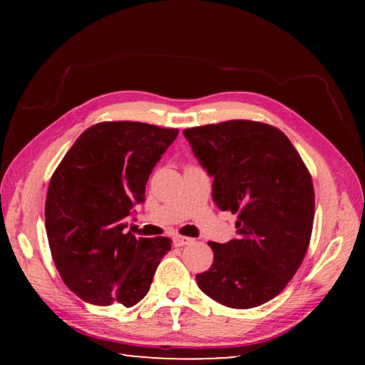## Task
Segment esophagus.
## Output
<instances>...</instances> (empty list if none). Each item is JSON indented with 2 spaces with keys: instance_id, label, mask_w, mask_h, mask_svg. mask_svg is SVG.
Instances as JSON below:
<instances>
[{
  "instance_id": "obj_1",
  "label": "esophagus",
  "mask_w": 365,
  "mask_h": 365,
  "mask_svg": "<svg viewBox=\"0 0 365 365\" xmlns=\"http://www.w3.org/2000/svg\"><path fill=\"white\" fill-rule=\"evenodd\" d=\"M172 242H174V246H185L193 243V238L182 237V235H174V237H172Z\"/></svg>"
}]
</instances>
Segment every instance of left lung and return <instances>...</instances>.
<instances>
[{
  "label": "left lung",
  "instance_id": "8db88e82",
  "mask_svg": "<svg viewBox=\"0 0 365 365\" xmlns=\"http://www.w3.org/2000/svg\"><path fill=\"white\" fill-rule=\"evenodd\" d=\"M214 178L212 200L237 215V238L209 242L214 262L196 275L209 298L233 309L261 306L293 279L314 224V187L292 141L262 122L227 120L183 130Z\"/></svg>",
  "mask_w": 365,
  "mask_h": 365
}]
</instances>
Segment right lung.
Instances as JSON below:
<instances>
[{
  "label": "right lung",
  "instance_id": "right-lung-1",
  "mask_svg": "<svg viewBox=\"0 0 365 365\" xmlns=\"http://www.w3.org/2000/svg\"><path fill=\"white\" fill-rule=\"evenodd\" d=\"M177 135L150 123L100 122L54 170L45 205L48 243L61 279L80 299L132 307L150 292L170 240L135 238L123 228Z\"/></svg>",
  "mask_w": 365,
  "mask_h": 365
}]
</instances>
